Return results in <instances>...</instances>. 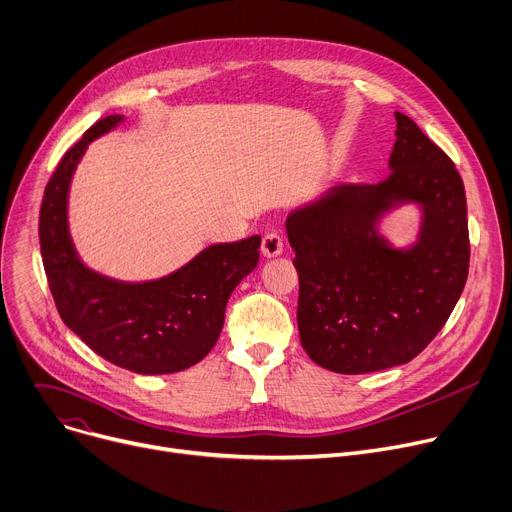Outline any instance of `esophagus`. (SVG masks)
Segmentation results:
<instances>
[{
  "label": "esophagus",
  "instance_id": "1",
  "mask_svg": "<svg viewBox=\"0 0 512 512\" xmlns=\"http://www.w3.org/2000/svg\"><path fill=\"white\" fill-rule=\"evenodd\" d=\"M284 251V241L278 232H267L261 241V253L265 257H278Z\"/></svg>",
  "mask_w": 512,
  "mask_h": 512
}]
</instances>
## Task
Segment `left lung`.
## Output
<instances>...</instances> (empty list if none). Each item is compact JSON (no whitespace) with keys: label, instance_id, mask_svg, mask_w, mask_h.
I'll list each match as a JSON object with an SVG mask.
<instances>
[{"label":"left lung","instance_id":"1","mask_svg":"<svg viewBox=\"0 0 512 512\" xmlns=\"http://www.w3.org/2000/svg\"><path fill=\"white\" fill-rule=\"evenodd\" d=\"M391 175L342 183L286 218L298 271L304 352L339 374L385 370L416 358L447 323L469 269L467 201L453 160L395 113ZM403 202L423 210L419 241L395 250L380 218Z\"/></svg>","mask_w":512,"mask_h":512}]
</instances>
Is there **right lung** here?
I'll return each mask as SVG.
<instances>
[{"label":"right lung","instance_id":"add662e5","mask_svg":"<svg viewBox=\"0 0 512 512\" xmlns=\"http://www.w3.org/2000/svg\"><path fill=\"white\" fill-rule=\"evenodd\" d=\"M123 121H96L59 160L41 203L39 238L47 282L63 323L100 358L138 374H170L216 346L232 290L259 261L261 236L203 249L152 282H119L88 269L67 226V193L88 144Z\"/></svg>","mask_w":512,"mask_h":512}]
</instances>
